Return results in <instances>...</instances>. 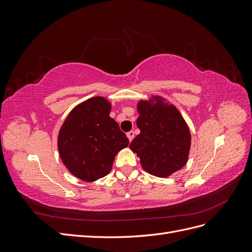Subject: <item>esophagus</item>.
<instances>
[{"mask_svg":"<svg viewBox=\"0 0 252 252\" xmlns=\"http://www.w3.org/2000/svg\"><path fill=\"white\" fill-rule=\"evenodd\" d=\"M127 138H128L129 142H131V141L133 140V138H134V132H133V131H129V132H127Z\"/></svg>","mask_w":252,"mask_h":252,"instance_id":"esophagus-1","label":"esophagus"}]
</instances>
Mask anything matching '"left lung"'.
Wrapping results in <instances>:
<instances>
[{
	"label": "left lung",
	"mask_w": 252,
	"mask_h": 252,
	"mask_svg": "<svg viewBox=\"0 0 252 252\" xmlns=\"http://www.w3.org/2000/svg\"><path fill=\"white\" fill-rule=\"evenodd\" d=\"M136 126L141 133L130 143L145 171L159 178L170 177L188 161L191 134L186 121L173 104L159 95L140 100Z\"/></svg>",
	"instance_id": "obj_1"
}]
</instances>
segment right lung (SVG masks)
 I'll return each instance as SVG.
<instances>
[{"mask_svg": "<svg viewBox=\"0 0 252 252\" xmlns=\"http://www.w3.org/2000/svg\"><path fill=\"white\" fill-rule=\"evenodd\" d=\"M111 103L94 96L80 103L65 119L58 135L61 159L72 175L94 182L107 175L118 152L129 140L109 117Z\"/></svg>", "mask_w": 252, "mask_h": 252, "instance_id": "obj_1", "label": "right lung"}]
</instances>
